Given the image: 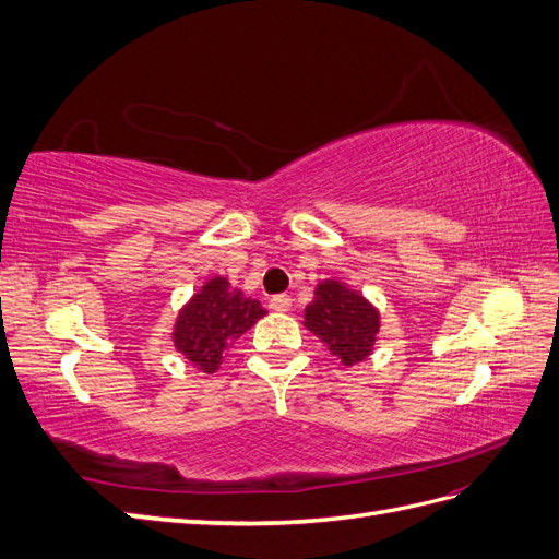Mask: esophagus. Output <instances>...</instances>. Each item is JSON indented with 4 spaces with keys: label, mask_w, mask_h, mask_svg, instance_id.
Wrapping results in <instances>:
<instances>
[{
    "label": "esophagus",
    "mask_w": 559,
    "mask_h": 559,
    "mask_svg": "<svg viewBox=\"0 0 559 559\" xmlns=\"http://www.w3.org/2000/svg\"><path fill=\"white\" fill-rule=\"evenodd\" d=\"M270 308H273L275 312H286L292 308V296H286V294L273 296V298H270Z\"/></svg>",
    "instance_id": "obj_1"
}]
</instances>
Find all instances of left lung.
Masks as SVG:
<instances>
[{"label":"left lung","mask_w":559,"mask_h":559,"mask_svg":"<svg viewBox=\"0 0 559 559\" xmlns=\"http://www.w3.org/2000/svg\"><path fill=\"white\" fill-rule=\"evenodd\" d=\"M302 326L312 331L343 366H354L373 354L380 312L345 282L324 280L317 284Z\"/></svg>","instance_id":"obj_1"}]
</instances>
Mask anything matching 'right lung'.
Returning a JSON list of instances; mask_svg holds the SVG:
<instances>
[{
  "mask_svg": "<svg viewBox=\"0 0 559 559\" xmlns=\"http://www.w3.org/2000/svg\"><path fill=\"white\" fill-rule=\"evenodd\" d=\"M265 314L257 298L233 289L226 277H212L179 310L175 349L202 373H216L228 347Z\"/></svg>",
  "mask_w": 559,
  "mask_h": 559,
  "instance_id": "1",
  "label": "right lung"
}]
</instances>
